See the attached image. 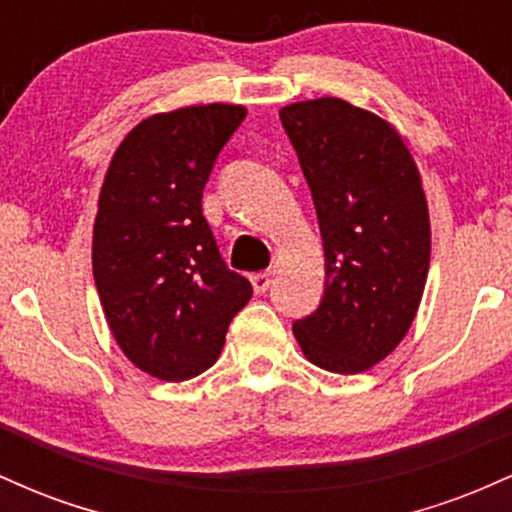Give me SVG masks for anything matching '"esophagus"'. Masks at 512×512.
<instances>
[{
	"label": "esophagus",
	"instance_id": "34e87169",
	"mask_svg": "<svg viewBox=\"0 0 512 512\" xmlns=\"http://www.w3.org/2000/svg\"><path fill=\"white\" fill-rule=\"evenodd\" d=\"M250 284H252V289H255V293H264L269 289V286H272V274H269V272L252 274Z\"/></svg>",
	"mask_w": 512,
	"mask_h": 512
}]
</instances>
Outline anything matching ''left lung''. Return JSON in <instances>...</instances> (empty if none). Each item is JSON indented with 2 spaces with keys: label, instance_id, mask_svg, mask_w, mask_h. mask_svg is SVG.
Instances as JSON below:
<instances>
[{
  "label": "left lung",
  "instance_id": "1",
  "mask_svg": "<svg viewBox=\"0 0 512 512\" xmlns=\"http://www.w3.org/2000/svg\"><path fill=\"white\" fill-rule=\"evenodd\" d=\"M279 117L325 245V296L293 334L317 368L363 373L397 349L424 296L431 221L421 173L390 122L342 98L284 105Z\"/></svg>",
  "mask_w": 512,
  "mask_h": 512
}]
</instances>
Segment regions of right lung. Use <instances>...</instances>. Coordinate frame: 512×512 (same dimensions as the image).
Returning <instances> with one entry per match:
<instances>
[{
    "label": "right lung",
    "instance_id": "right-lung-1",
    "mask_svg": "<svg viewBox=\"0 0 512 512\" xmlns=\"http://www.w3.org/2000/svg\"><path fill=\"white\" fill-rule=\"evenodd\" d=\"M243 105L156 113L117 146L93 223V279L117 346L151 378L180 383L219 358L250 301L202 214V190Z\"/></svg>",
    "mask_w": 512,
    "mask_h": 512
}]
</instances>
